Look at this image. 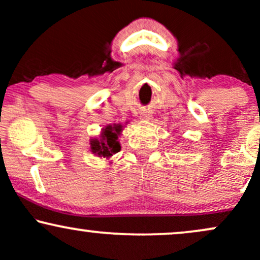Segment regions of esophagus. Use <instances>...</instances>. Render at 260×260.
Returning a JSON list of instances; mask_svg holds the SVG:
<instances>
[{"instance_id":"obj_1","label":"esophagus","mask_w":260,"mask_h":260,"mask_svg":"<svg viewBox=\"0 0 260 260\" xmlns=\"http://www.w3.org/2000/svg\"><path fill=\"white\" fill-rule=\"evenodd\" d=\"M150 117H151V115H150V113H148V112H144L142 115V118H144V120H150Z\"/></svg>"}]
</instances>
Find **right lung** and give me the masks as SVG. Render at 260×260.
Here are the masks:
<instances>
[{"label": "right lung", "instance_id": "right-lung-1", "mask_svg": "<svg viewBox=\"0 0 260 260\" xmlns=\"http://www.w3.org/2000/svg\"><path fill=\"white\" fill-rule=\"evenodd\" d=\"M121 124L107 126L101 132L100 139L91 140V151L99 156L110 157L112 154L118 153L121 150V145L118 143V134L121 133Z\"/></svg>", "mask_w": 260, "mask_h": 260}]
</instances>
